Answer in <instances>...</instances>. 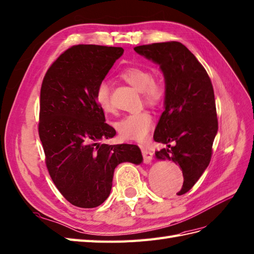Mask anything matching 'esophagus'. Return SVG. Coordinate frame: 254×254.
Instances as JSON below:
<instances>
[{"mask_svg":"<svg viewBox=\"0 0 254 254\" xmlns=\"http://www.w3.org/2000/svg\"><path fill=\"white\" fill-rule=\"evenodd\" d=\"M140 149H141V154H143V159H144V162L145 163H150L152 160V151L149 150L147 147L145 146H140Z\"/></svg>","mask_w":254,"mask_h":254,"instance_id":"34e87169","label":"esophagus"}]
</instances>
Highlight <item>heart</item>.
<instances>
[{
  "instance_id": "b5f03b06",
  "label": "heart",
  "mask_w": 254,
  "mask_h": 254,
  "mask_svg": "<svg viewBox=\"0 0 254 254\" xmlns=\"http://www.w3.org/2000/svg\"><path fill=\"white\" fill-rule=\"evenodd\" d=\"M121 78L128 85L141 93L144 103L151 107L160 105L167 94L166 82L161 76H152L151 70L140 67H129L121 73ZM95 100L104 114L115 113L111 102L110 87L106 82H100L95 92ZM154 126V118L148 111H139L128 115L117 123V131L123 139L143 141L148 137Z\"/></svg>"
}]
</instances>
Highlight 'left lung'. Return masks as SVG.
I'll list each match as a JSON object with an SVG mask.
<instances>
[{"instance_id": "1", "label": "left lung", "mask_w": 254, "mask_h": 254, "mask_svg": "<svg viewBox=\"0 0 254 254\" xmlns=\"http://www.w3.org/2000/svg\"><path fill=\"white\" fill-rule=\"evenodd\" d=\"M134 51L158 64L166 80L164 111L154 139L167 148L156 151V157L182 169L181 196L191 190L211 160L219 127L213 86L202 64L180 42L140 45Z\"/></svg>"}]
</instances>
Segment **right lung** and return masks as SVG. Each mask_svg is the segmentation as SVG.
<instances>
[{
  "label": "right lung",
  "instance_id": "add662e5",
  "mask_svg": "<svg viewBox=\"0 0 254 254\" xmlns=\"http://www.w3.org/2000/svg\"><path fill=\"white\" fill-rule=\"evenodd\" d=\"M122 47L79 44L64 51L47 70L41 86L39 136L57 190L79 208H95L108 198L115 169L139 164L136 145L99 144L116 129L95 100L98 84L120 58Z\"/></svg>",
  "mask_w": 254,
  "mask_h": 254
}]
</instances>
